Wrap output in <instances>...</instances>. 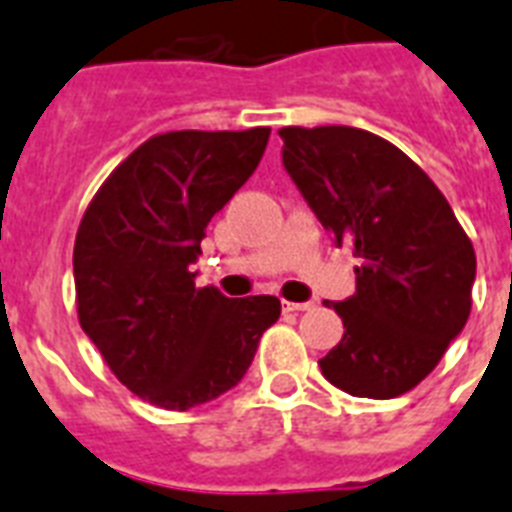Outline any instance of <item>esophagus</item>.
Instances as JSON below:
<instances>
[{
	"label": "esophagus",
	"instance_id": "esophagus-1",
	"mask_svg": "<svg viewBox=\"0 0 512 512\" xmlns=\"http://www.w3.org/2000/svg\"><path fill=\"white\" fill-rule=\"evenodd\" d=\"M312 307H315V301H283V312H304Z\"/></svg>",
	"mask_w": 512,
	"mask_h": 512
}]
</instances>
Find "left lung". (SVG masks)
I'll use <instances>...</instances> for the list:
<instances>
[{"label":"left lung","instance_id":"obj_1","mask_svg":"<svg viewBox=\"0 0 512 512\" xmlns=\"http://www.w3.org/2000/svg\"><path fill=\"white\" fill-rule=\"evenodd\" d=\"M280 138L301 197L358 256L355 293L334 304L344 336L320 371L355 398L403 395L465 328L473 243L441 189L390 141L347 125L283 128Z\"/></svg>","mask_w":512,"mask_h":512}]
</instances>
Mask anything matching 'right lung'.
Here are the masks:
<instances>
[{"label":"right lung","instance_id":"right-lung-1","mask_svg":"<svg viewBox=\"0 0 512 512\" xmlns=\"http://www.w3.org/2000/svg\"><path fill=\"white\" fill-rule=\"evenodd\" d=\"M269 128L173 130L141 144L87 205L74 243L79 326L138 398L186 411L232 390L280 299L194 285L205 227L251 178Z\"/></svg>","mask_w":512,"mask_h":512}]
</instances>
